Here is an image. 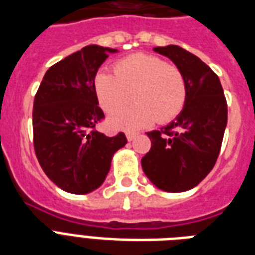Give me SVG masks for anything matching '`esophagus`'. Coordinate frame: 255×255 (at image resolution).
<instances>
[{
    "mask_svg": "<svg viewBox=\"0 0 255 255\" xmlns=\"http://www.w3.org/2000/svg\"><path fill=\"white\" fill-rule=\"evenodd\" d=\"M135 137H137V133H134V131H126V138H128V140H133Z\"/></svg>",
    "mask_w": 255,
    "mask_h": 255,
    "instance_id": "1",
    "label": "esophagus"
}]
</instances>
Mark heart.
I'll list each match as a JSON object with an SVG mask.
<instances>
[{"label": "heart", "mask_w": 255, "mask_h": 255, "mask_svg": "<svg viewBox=\"0 0 255 255\" xmlns=\"http://www.w3.org/2000/svg\"><path fill=\"white\" fill-rule=\"evenodd\" d=\"M95 91L104 111L115 113L134 100L137 103L111 118L115 128L137 130L154 120L167 124L182 113L187 81L178 67L154 55L134 54L115 66V75L100 72Z\"/></svg>", "instance_id": "heart-1"}]
</instances>
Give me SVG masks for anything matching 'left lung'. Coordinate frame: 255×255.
Here are the masks:
<instances>
[{"label": "left lung", "instance_id": "obj_1", "mask_svg": "<svg viewBox=\"0 0 255 255\" xmlns=\"http://www.w3.org/2000/svg\"><path fill=\"white\" fill-rule=\"evenodd\" d=\"M182 71L187 100L182 113L160 130L148 131L151 148L142 168L151 183L167 192L196 187L215 166L228 122V105L219 76L196 55L179 46L155 47Z\"/></svg>", "mask_w": 255, "mask_h": 255}]
</instances>
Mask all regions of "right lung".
Instances as JSON below:
<instances>
[{
	"mask_svg": "<svg viewBox=\"0 0 255 255\" xmlns=\"http://www.w3.org/2000/svg\"><path fill=\"white\" fill-rule=\"evenodd\" d=\"M97 44L83 47L47 70L34 99V150L42 170L59 188L85 195L103 184L125 134L107 137L96 130L105 118L95 77L109 54Z\"/></svg>",
	"mask_w": 255,
	"mask_h": 255,
	"instance_id": "add662e5",
	"label": "right lung"
}]
</instances>
